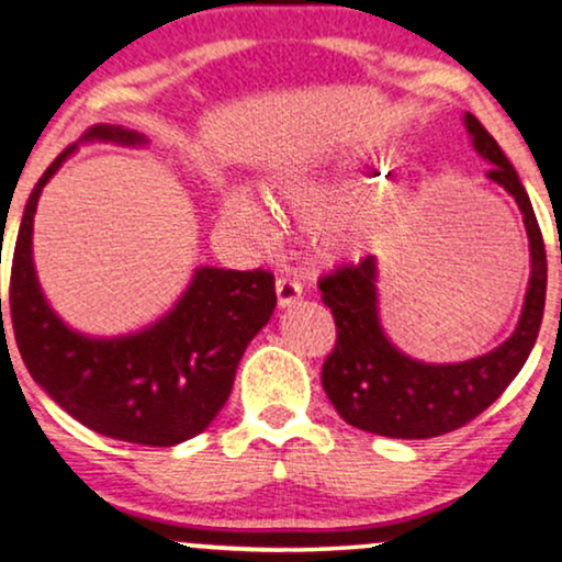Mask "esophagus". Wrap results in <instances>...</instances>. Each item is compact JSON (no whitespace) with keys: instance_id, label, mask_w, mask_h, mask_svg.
Segmentation results:
<instances>
[{"instance_id":"1","label":"esophagus","mask_w":562,"mask_h":562,"mask_svg":"<svg viewBox=\"0 0 562 562\" xmlns=\"http://www.w3.org/2000/svg\"><path fill=\"white\" fill-rule=\"evenodd\" d=\"M277 303H280V308H285V306H293L295 301L301 299V293H303V288H301V282H295V280H290V277H280V280H277Z\"/></svg>"}]
</instances>
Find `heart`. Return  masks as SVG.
I'll return each mask as SVG.
<instances>
[{
	"label": "heart",
	"instance_id": "1",
	"mask_svg": "<svg viewBox=\"0 0 562 562\" xmlns=\"http://www.w3.org/2000/svg\"><path fill=\"white\" fill-rule=\"evenodd\" d=\"M389 169H383V166H372L370 171H362V173H353V177H348L340 182V192H348V195H359V198H375L383 192V184H385V177L383 173ZM227 218L232 224H237V227L254 232V235L263 237L267 235V218L259 209L254 205V200L248 195H243V192H232L227 198Z\"/></svg>",
	"mask_w": 562,
	"mask_h": 562
}]
</instances>
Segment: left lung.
Masks as SVG:
<instances>
[{
    "label": "left lung",
    "mask_w": 562,
    "mask_h": 562,
    "mask_svg": "<svg viewBox=\"0 0 562 562\" xmlns=\"http://www.w3.org/2000/svg\"><path fill=\"white\" fill-rule=\"evenodd\" d=\"M465 128L475 153L488 160L486 177L509 192L524 214L531 277L524 312L505 344L483 357L451 364H428L391 344L378 312V259L367 256L319 280L338 340L322 367V385L338 415L353 428L389 438H434L479 417L524 370L544 317L547 254L533 205L502 147L473 113Z\"/></svg>",
    "instance_id": "left-lung-1"
}]
</instances>
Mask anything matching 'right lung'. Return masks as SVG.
<instances>
[{
  "label": "right lung",
  "instance_id": "add662e5",
  "mask_svg": "<svg viewBox=\"0 0 562 562\" xmlns=\"http://www.w3.org/2000/svg\"><path fill=\"white\" fill-rule=\"evenodd\" d=\"M81 142L145 147L147 137L97 124ZM76 147H66L42 173L18 229L10 274L18 351L49 398L89 430L142 447H173L203 434L227 404L245 348L277 306L274 274L200 267L171 312L145 330L119 338L70 330L44 299L31 240L38 195Z\"/></svg>",
  "mask_w": 562,
  "mask_h": 562
}]
</instances>
